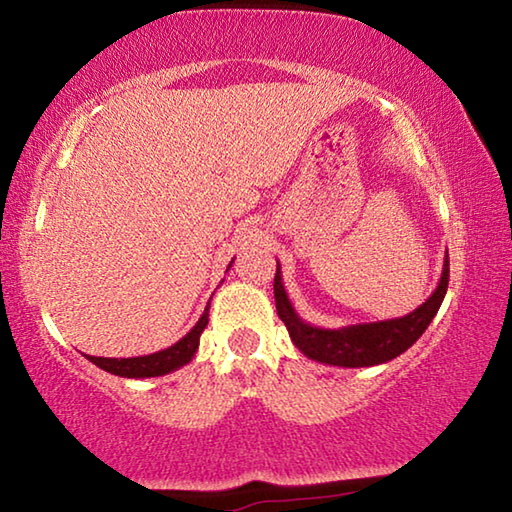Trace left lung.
<instances>
[{
	"mask_svg": "<svg viewBox=\"0 0 512 512\" xmlns=\"http://www.w3.org/2000/svg\"><path fill=\"white\" fill-rule=\"evenodd\" d=\"M447 284L449 257L445 255L443 273H440L436 291L431 293L427 302H422L418 309H413L411 314H406L402 318L377 320V323H359L339 329L314 327L305 323V320L296 314L287 291H284L280 262H277L273 293L277 316H280L282 323L287 325L291 341L296 343V348L305 354V357L327 363V366L366 368L379 366V363L400 357L402 352L409 350L411 345L420 339L433 316L438 314L440 305H443Z\"/></svg>",
	"mask_w": 512,
	"mask_h": 512,
	"instance_id": "1",
	"label": "left lung"
}]
</instances>
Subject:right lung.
I'll return each instance as SVG.
<instances>
[{"instance_id":"add662e5","label":"right lung","mask_w":512,"mask_h":512,"mask_svg":"<svg viewBox=\"0 0 512 512\" xmlns=\"http://www.w3.org/2000/svg\"><path fill=\"white\" fill-rule=\"evenodd\" d=\"M230 266H232V262H230ZM207 316H210V305L205 307L203 316L198 318V323L189 329L183 339H180L178 343H173L167 350L146 354V357H131V359L90 357V354H85V357H88L94 366H99L101 370L110 372V375H119V377H128V379L169 375V372L183 368L185 363L194 359V354L198 350V341H201L203 329L207 327V320H210Z\"/></svg>"}]
</instances>
